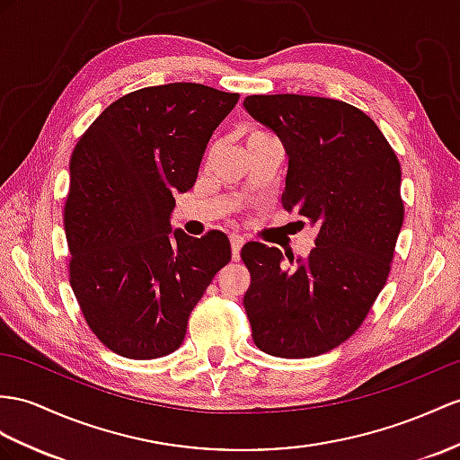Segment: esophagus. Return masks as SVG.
Instances as JSON below:
<instances>
[{
  "mask_svg": "<svg viewBox=\"0 0 460 460\" xmlns=\"http://www.w3.org/2000/svg\"><path fill=\"white\" fill-rule=\"evenodd\" d=\"M243 236H240V234H230V245H232V260L238 261L240 260V250L243 245Z\"/></svg>",
  "mask_w": 460,
  "mask_h": 460,
  "instance_id": "1",
  "label": "esophagus"
}]
</instances>
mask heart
Instances as JSON below:
<instances>
[{"mask_svg": "<svg viewBox=\"0 0 460 460\" xmlns=\"http://www.w3.org/2000/svg\"><path fill=\"white\" fill-rule=\"evenodd\" d=\"M263 134H267V132H263V130H252L250 134H248V138H255V137H263ZM245 138V140H248Z\"/></svg>", "mask_w": 460, "mask_h": 460, "instance_id": "obj_1", "label": "heart"}]
</instances>
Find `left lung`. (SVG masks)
<instances>
[{"instance_id":"1","label":"left lung","mask_w":460,"mask_h":460,"mask_svg":"<svg viewBox=\"0 0 460 460\" xmlns=\"http://www.w3.org/2000/svg\"><path fill=\"white\" fill-rule=\"evenodd\" d=\"M248 113L281 138L288 172L281 205L316 226L306 257L248 242L243 308L261 351L306 359L359 330L386 285L404 222L400 162L385 134L345 101L248 95Z\"/></svg>"}]
</instances>
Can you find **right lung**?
<instances>
[{"instance_id":"add662e5","label":"right lung","mask_w":460,"mask_h":460,"mask_svg":"<svg viewBox=\"0 0 460 460\" xmlns=\"http://www.w3.org/2000/svg\"><path fill=\"white\" fill-rule=\"evenodd\" d=\"M238 99L203 84L144 87L111 103L75 144L64 207L70 285L87 326L117 355L173 353L230 261L226 234L170 238V215Z\"/></svg>"}]
</instances>
